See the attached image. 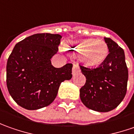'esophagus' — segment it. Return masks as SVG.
<instances>
[{
    "label": "esophagus",
    "instance_id": "1",
    "mask_svg": "<svg viewBox=\"0 0 134 134\" xmlns=\"http://www.w3.org/2000/svg\"><path fill=\"white\" fill-rule=\"evenodd\" d=\"M80 71H81V70H80L79 67L78 66V64H73L72 70V76H75L77 73L80 72Z\"/></svg>",
    "mask_w": 134,
    "mask_h": 134
}]
</instances>
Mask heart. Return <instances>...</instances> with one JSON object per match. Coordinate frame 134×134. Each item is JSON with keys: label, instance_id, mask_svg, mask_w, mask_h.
<instances>
[{"label": "heart", "instance_id": "heart-1", "mask_svg": "<svg viewBox=\"0 0 134 134\" xmlns=\"http://www.w3.org/2000/svg\"><path fill=\"white\" fill-rule=\"evenodd\" d=\"M64 48L70 53L79 54L81 62L89 67L101 64L108 54V44L102 40H71L65 44Z\"/></svg>", "mask_w": 134, "mask_h": 134}]
</instances>
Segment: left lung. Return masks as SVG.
Masks as SVG:
<instances>
[{"instance_id": "left-lung-1", "label": "left lung", "mask_w": 134, "mask_h": 134, "mask_svg": "<svg viewBox=\"0 0 134 134\" xmlns=\"http://www.w3.org/2000/svg\"><path fill=\"white\" fill-rule=\"evenodd\" d=\"M109 54L99 67L80 66L86 77L80 89V99L87 108L108 112L122 102L127 91L128 70L123 49L109 38H104Z\"/></svg>"}]
</instances>
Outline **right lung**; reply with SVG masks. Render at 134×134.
<instances>
[{
    "label": "right lung",
    "mask_w": 134,
    "mask_h": 134,
    "mask_svg": "<svg viewBox=\"0 0 134 134\" xmlns=\"http://www.w3.org/2000/svg\"><path fill=\"white\" fill-rule=\"evenodd\" d=\"M62 35L34 34L18 42L7 64L9 93L18 105L38 110L51 104L61 83L72 78V64L53 67L50 59L58 52Z\"/></svg>",
    "instance_id": "obj_1"
}]
</instances>
